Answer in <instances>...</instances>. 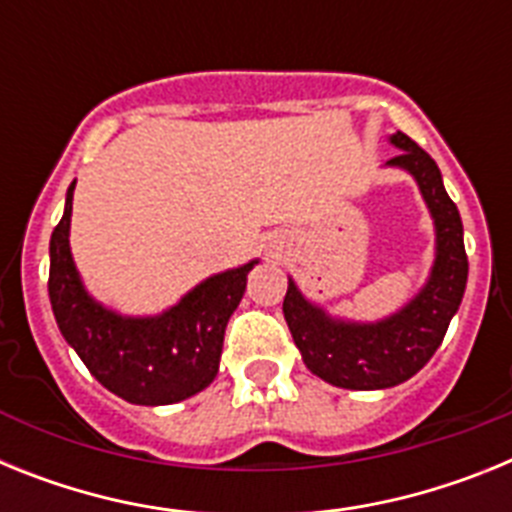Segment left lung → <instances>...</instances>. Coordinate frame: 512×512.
<instances>
[{"label":"left lung","mask_w":512,"mask_h":512,"mask_svg":"<svg viewBox=\"0 0 512 512\" xmlns=\"http://www.w3.org/2000/svg\"><path fill=\"white\" fill-rule=\"evenodd\" d=\"M390 143L400 151L387 164L413 174L436 225V261L425 287L379 323L330 318L323 307L302 297L292 279L282 305L307 369L343 390H387L418 374L441 346L467 287L464 228L436 161L405 133H395Z\"/></svg>","instance_id":"obj_1"}]
</instances>
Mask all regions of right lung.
Returning a JSON list of instances; mask_svg holds the SVG:
<instances>
[{
  "label": "right lung",
  "instance_id": "right-lung-1",
  "mask_svg": "<svg viewBox=\"0 0 512 512\" xmlns=\"http://www.w3.org/2000/svg\"><path fill=\"white\" fill-rule=\"evenodd\" d=\"M71 184L66 210L51 235L48 295L58 330L92 377L133 405H171L197 395L215 379L225 325L259 261L205 279L171 310L125 318L94 302L81 284L69 248Z\"/></svg>",
  "mask_w": 512,
  "mask_h": 512
}]
</instances>
